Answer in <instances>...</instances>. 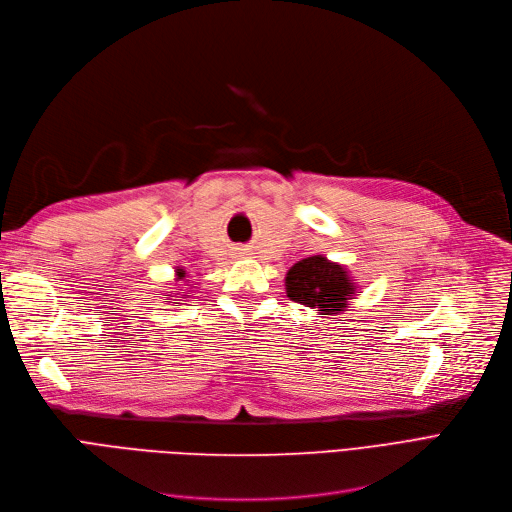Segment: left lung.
<instances>
[{
  "label": "left lung",
  "mask_w": 512,
  "mask_h": 512,
  "mask_svg": "<svg viewBox=\"0 0 512 512\" xmlns=\"http://www.w3.org/2000/svg\"><path fill=\"white\" fill-rule=\"evenodd\" d=\"M287 298L298 304L319 308L321 314H339L356 294L348 271L325 256H308L296 262L285 277ZM360 294V291H358Z\"/></svg>",
  "instance_id": "left-lung-1"
}]
</instances>
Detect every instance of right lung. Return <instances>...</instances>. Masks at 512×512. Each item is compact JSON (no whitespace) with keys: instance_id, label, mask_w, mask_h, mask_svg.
<instances>
[{"instance_id":"1","label":"right lung","mask_w":512,"mask_h":512,"mask_svg":"<svg viewBox=\"0 0 512 512\" xmlns=\"http://www.w3.org/2000/svg\"><path fill=\"white\" fill-rule=\"evenodd\" d=\"M187 277V273L183 271V269H177V281H181V279H185ZM183 294H185V291H183ZM175 304H179V302H175Z\"/></svg>"}]
</instances>
